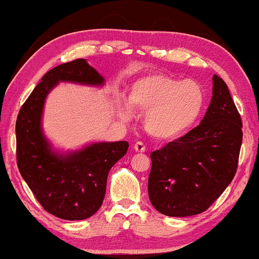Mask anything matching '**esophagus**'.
Masks as SVG:
<instances>
[{"label":"esophagus","mask_w":259,"mask_h":259,"mask_svg":"<svg viewBox=\"0 0 259 259\" xmlns=\"http://www.w3.org/2000/svg\"><path fill=\"white\" fill-rule=\"evenodd\" d=\"M134 150H135L136 152H145L146 147H145V145L142 144L141 141H138L135 145H134Z\"/></svg>","instance_id":"esophagus-1"}]
</instances>
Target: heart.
I'll list each match as a JSON object with an SVG mask.
<instances>
[{
  "instance_id": "obj_1",
  "label": "heart",
  "mask_w": 259,
  "mask_h": 259,
  "mask_svg": "<svg viewBox=\"0 0 259 259\" xmlns=\"http://www.w3.org/2000/svg\"><path fill=\"white\" fill-rule=\"evenodd\" d=\"M127 102L119 101L118 113L129 119L132 108L146 112L144 126L153 138L170 140L190 129L203 108L201 86L191 80H180L167 74H150L130 86Z\"/></svg>"
}]
</instances>
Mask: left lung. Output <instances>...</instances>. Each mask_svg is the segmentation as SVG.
I'll list each match as a JSON object with an SVG mask.
<instances>
[{
    "label": "left lung",
    "instance_id": "left-lung-1",
    "mask_svg": "<svg viewBox=\"0 0 259 259\" xmlns=\"http://www.w3.org/2000/svg\"><path fill=\"white\" fill-rule=\"evenodd\" d=\"M242 121L224 80L213 75L212 100L200 125L151 153L148 197L169 217L200 214L236 173Z\"/></svg>",
    "mask_w": 259,
    "mask_h": 259
}]
</instances>
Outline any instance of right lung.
I'll list each match as a JSON object with an SVG mask.
<instances>
[{"instance_id": "right-lung-1", "label": "right lung", "mask_w": 259, "mask_h": 259, "mask_svg": "<svg viewBox=\"0 0 259 259\" xmlns=\"http://www.w3.org/2000/svg\"><path fill=\"white\" fill-rule=\"evenodd\" d=\"M59 81L101 86L105 79L82 58L45 74L18 113L17 164L46 212L65 221H82L102 206L109 170L125 156L129 144L97 142L67 154L53 152L41 129V117L46 96Z\"/></svg>"}]
</instances>
